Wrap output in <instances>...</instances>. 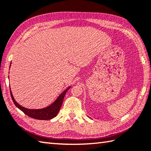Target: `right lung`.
<instances>
[{
	"instance_id": "obj_1",
	"label": "right lung",
	"mask_w": 151,
	"mask_h": 151,
	"mask_svg": "<svg viewBox=\"0 0 151 151\" xmlns=\"http://www.w3.org/2000/svg\"><path fill=\"white\" fill-rule=\"evenodd\" d=\"M10 67H11V65H10ZM70 88V86H68L66 90L64 91L63 93L58 96V98L56 99L54 103L51 104L50 105L40 109H29L24 108V107L20 105V104L19 103H17V101H15L14 96L12 94L11 90V89H10V90H11V98L12 99V101H13L14 104H15V106H16L17 108H19L20 111L23 112L24 114H26L27 116L38 120H50L51 119L54 118V117L57 115V114L58 113V112H59L60 109V107L62 106L63 99L64 97L65 96V94Z\"/></svg>"
}]
</instances>
